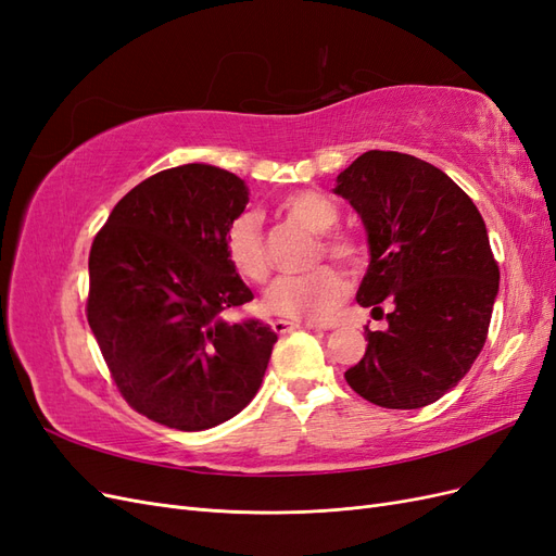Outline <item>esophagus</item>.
I'll list each match as a JSON object with an SVG mask.
<instances>
[{
  "mask_svg": "<svg viewBox=\"0 0 556 556\" xmlns=\"http://www.w3.org/2000/svg\"><path fill=\"white\" fill-rule=\"evenodd\" d=\"M271 329L276 333H288L294 329H313V325H301V323H290V319H271ZM317 329V327H315Z\"/></svg>",
  "mask_w": 556,
  "mask_h": 556,
  "instance_id": "1",
  "label": "esophagus"
}]
</instances>
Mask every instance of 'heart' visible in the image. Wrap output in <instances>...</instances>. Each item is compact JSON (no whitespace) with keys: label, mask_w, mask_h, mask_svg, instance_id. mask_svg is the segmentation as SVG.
I'll use <instances>...</instances> for the list:
<instances>
[{"label":"heart","mask_w":556,"mask_h":556,"mask_svg":"<svg viewBox=\"0 0 556 556\" xmlns=\"http://www.w3.org/2000/svg\"><path fill=\"white\" fill-rule=\"evenodd\" d=\"M282 213L290 220L319 233L315 248V264L327 257L343 264L345 268H357L366 262V245L350 231L333 229L339 225V208L323 194L304 190L285 197L280 201ZM225 255L233 271L250 282H266L271 276V257L264 239V229L255 213H241L233 217L225 231ZM348 294V280L336 266H319L308 276L282 278L266 294V308L299 319V323H325Z\"/></svg>","instance_id":"b5f03b06"}]
</instances>
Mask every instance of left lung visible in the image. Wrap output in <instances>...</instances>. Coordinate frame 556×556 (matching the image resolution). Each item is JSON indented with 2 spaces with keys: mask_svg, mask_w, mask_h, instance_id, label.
Wrapping results in <instances>:
<instances>
[{
  "mask_svg": "<svg viewBox=\"0 0 556 556\" xmlns=\"http://www.w3.org/2000/svg\"><path fill=\"white\" fill-rule=\"evenodd\" d=\"M336 194L362 215L371 264L357 304L382 313L348 384L380 408L439 401L478 359L498 292V264L470 197L433 164L368 150L336 178Z\"/></svg>",
  "mask_w": 556,
  "mask_h": 556,
  "instance_id": "obj_1",
  "label": "left lung"
}]
</instances>
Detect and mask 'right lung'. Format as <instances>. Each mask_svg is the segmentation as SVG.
<instances>
[{
  "label": "right lung",
  "mask_w": 556,
  "mask_h": 556,
  "mask_svg": "<svg viewBox=\"0 0 556 556\" xmlns=\"http://www.w3.org/2000/svg\"><path fill=\"white\" fill-rule=\"evenodd\" d=\"M245 182L182 164L129 190L90 248L86 315L117 392L153 422L204 431L257 394L276 331L231 323L252 292L225 255Z\"/></svg>",
  "instance_id": "right-lung-1"
}]
</instances>
